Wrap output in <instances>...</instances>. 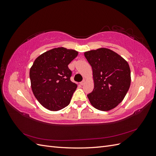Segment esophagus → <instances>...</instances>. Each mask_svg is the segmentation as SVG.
<instances>
[{
    "instance_id": "esophagus-1",
    "label": "esophagus",
    "mask_w": 156,
    "mask_h": 156,
    "mask_svg": "<svg viewBox=\"0 0 156 156\" xmlns=\"http://www.w3.org/2000/svg\"><path fill=\"white\" fill-rule=\"evenodd\" d=\"M84 83H85V81H84V80H83V81H81V83H80V84H81V85H84Z\"/></svg>"
}]
</instances>
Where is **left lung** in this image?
<instances>
[{
    "label": "left lung",
    "mask_w": 156,
    "mask_h": 156,
    "mask_svg": "<svg viewBox=\"0 0 156 156\" xmlns=\"http://www.w3.org/2000/svg\"><path fill=\"white\" fill-rule=\"evenodd\" d=\"M92 68L94 88L87 96L91 105L103 111L115 108L124 100L131 84L127 61L113 51L100 48L84 53Z\"/></svg>",
    "instance_id": "obj_1"
}]
</instances>
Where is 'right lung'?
Segmentation results:
<instances>
[{
	"instance_id": "1",
	"label": "right lung",
	"mask_w": 156,
	"mask_h": 156,
	"mask_svg": "<svg viewBox=\"0 0 156 156\" xmlns=\"http://www.w3.org/2000/svg\"><path fill=\"white\" fill-rule=\"evenodd\" d=\"M78 52L64 48L45 52L30 69L32 90L40 104L50 111H59L69 105L77 85L71 81L68 64Z\"/></svg>"
}]
</instances>
